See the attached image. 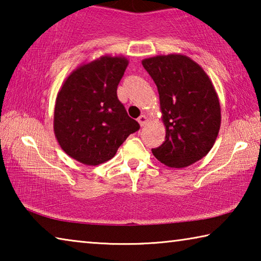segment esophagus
Instances as JSON below:
<instances>
[{
    "label": "esophagus",
    "instance_id": "obj_1",
    "mask_svg": "<svg viewBox=\"0 0 261 261\" xmlns=\"http://www.w3.org/2000/svg\"><path fill=\"white\" fill-rule=\"evenodd\" d=\"M138 123L140 124V126H145L147 124V117L145 115H140L138 117Z\"/></svg>",
    "mask_w": 261,
    "mask_h": 261
}]
</instances>
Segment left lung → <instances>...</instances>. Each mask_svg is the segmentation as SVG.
Here are the masks:
<instances>
[{
  "label": "left lung",
  "mask_w": 261,
  "mask_h": 261,
  "mask_svg": "<svg viewBox=\"0 0 261 261\" xmlns=\"http://www.w3.org/2000/svg\"><path fill=\"white\" fill-rule=\"evenodd\" d=\"M155 83L166 140L152 153L171 168H184L204 158L219 135L221 108L210 77L199 64L179 54L141 62Z\"/></svg>",
  "instance_id": "1"
}]
</instances>
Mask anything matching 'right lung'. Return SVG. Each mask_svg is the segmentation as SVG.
<instances>
[{"instance_id": "right-lung-1", "label": "right lung", "mask_w": 261, "mask_h": 261, "mask_svg": "<svg viewBox=\"0 0 261 261\" xmlns=\"http://www.w3.org/2000/svg\"><path fill=\"white\" fill-rule=\"evenodd\" d=\"M127 64L123 56H101L71 72L57 93L55 137L69 156L84 165L110 160L123 141L139 130L117 98Z\"/></svg>"}]
</instances>
